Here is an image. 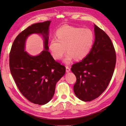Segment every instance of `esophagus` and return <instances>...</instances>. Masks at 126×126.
<instances>
[{
    "mask_svg": "<svg viewBox=\"0 0 126 126\" xmlns=\"http://www.w3.org/2000/svg\"><path fill=\"white\" fill-rule=\"evenodd\" d=\"M66 72H69L70 71V68L68 67V66H66Z\"/></svg>",
    "mask_w": 126,
    "mask_h": 126,
    "instance_id": "34e87169",
    "label": "esophagus"
}]
</instances>
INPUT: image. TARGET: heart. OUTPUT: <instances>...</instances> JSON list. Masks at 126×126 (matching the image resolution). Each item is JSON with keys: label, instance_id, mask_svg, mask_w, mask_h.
I'll return each instance as SVG.
<instances>
[{"label": "heart", "instance_id": "1", "mask_svg": "<svg viewBox=\"0 0 126 126\" xmlns=\"http://www.w3.org/2000/svg\"><path fill=\"white\" fill-rule=\"evenodd\" d=\"M56 37L50 40L49 48L55 60L62 59L68 52L63 62L69 64L75 58L84 59L89 54L94 41V36L89 28L76 27L69 25L61 27L56 32Z\"/></svg>", "mask_w": 126, "mask_h": 126}]
</instances>
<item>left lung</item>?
<instances>
[{"instance_id":"obj_1","label":"left lung","mask_w":126,"mask_h":126,"mask_svg":"<svg viewBox=\"0 0 126 126\" xmlns=\"http://www.w3.org/2000/svg\"><path fill=\"white\" fill-rule=\"evenodd\" d=\"M94 30L95 40L89 54L71 68L77 79L74 93L83 101L95 99L106 89L116 63L115 49L109 37L96 25Z\"/></svg>"}]
</instances>
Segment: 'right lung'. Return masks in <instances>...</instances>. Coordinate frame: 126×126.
<instances>
[{
    "label": "right lung",
    "instance_id": "add662e5",
    "mask_svg": "<svg viewBox=\"0 0 126 126\" xmlns=\"http://www.w3.org/2000/svg\"><path fill=\"white\" fill-rule=\"evenodd\" d=\"M51 21L32 25L16 37L9 54L10 72L21 94L29 101L43 105L50 101L56 85L66 72V67L57 62L48 50L49 27ZM43 36L45 50L36 56L24 50L30 34Z\"/></svg>",
    "mask_w": 126,
    "mask_h": 126
}]
</instances>
